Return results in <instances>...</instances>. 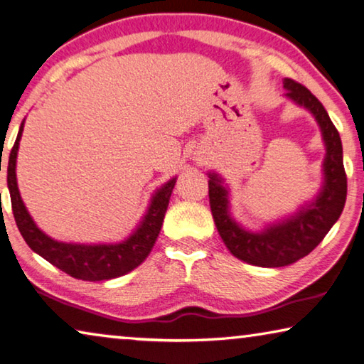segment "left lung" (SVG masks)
<instances>
[{"mask_svg": "<svg viewBox=\"0 0 364 364\" xmlns=\"http://www.w3.org/2000/svg\"><path fill=\"white\" fill-rule=\"evenodd\" d=\"M285 97L306 108L316 119L326 145L324 183L311 203L294 216L250 232L238 225L229 213V190L216 172H210V206L219 235L235 258L261 267H282L311 253L343 211L347 200V174L343 169L342 140L329 114L314 95L301 83L284 79Z\"/></svg>", "mask_w": 364, "mask_h": 364, "instance_id": "1", "label": "left lung"}]
</instances>
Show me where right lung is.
Listing matches in <instances>:
<instances>
[{
	"mask_svg": "<svg viewBox=\"0 0 364 364\" xmlns=\"http://www.w3.org/2000/svg\"><path fill=\"white\" fill-rule=\"evenodd\" d=\"M23 122L9 153L8 164V188L11 195L13 214L23 240L35 253L45 258L48 263L56 266L69 276L82 281H108V279L121 277L124 274L135 269L150 255L151 248L159 235L161 225L166 210H168L172 188L176 186V177L164 183L153 195L151 203L146 214L143 216L139 228L134 234L121 243H98V245H83V243H64L53 240L45 232H41L28 214L26 205L21 198L16 178V161L19 141L22 136Z\"/></svg>",
	"mask_w": 364,
	"mask_h": 364,
	"instance_id": "add662e5",
	"label": "right lung"
}]
</instances>
